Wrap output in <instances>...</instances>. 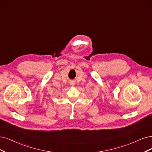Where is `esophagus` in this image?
Instances as JSON below:
<instances>
[{
  "label": "esophagus",
  "instance_id": "esophagus-1",
  "mask_svg": "<svg viewBox=\"0 0 152 152\" xmlns=\"http://www.w3.org/2000/svg\"><path fill=\"white\" fill-rule=\"evenodd\" d=\"M71 85H73V83H71Z\"/></svg>",
  "mask_w": 152,
  "mask_h": 152
}]
</instances>
